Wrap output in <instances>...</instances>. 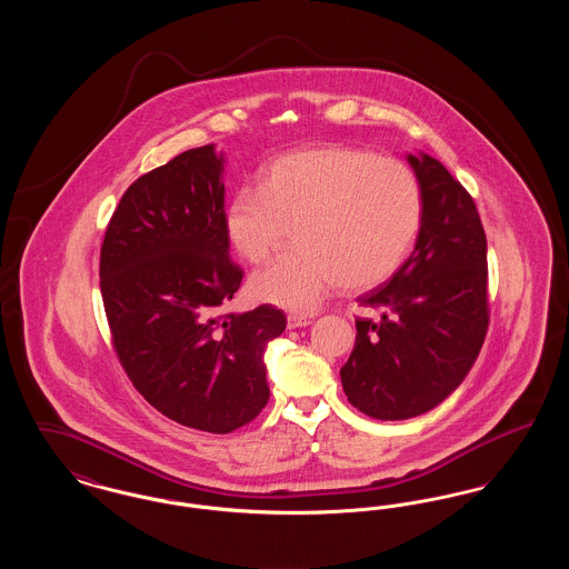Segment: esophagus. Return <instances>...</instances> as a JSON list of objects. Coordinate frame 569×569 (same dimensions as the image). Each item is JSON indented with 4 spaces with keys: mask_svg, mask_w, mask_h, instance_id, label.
Listing matches in <instances>:
<instances>
[{
    "mask_svg": "<svg viewBox=\"0 0 569 569\" xmlns=\"http://www.w3.org/2000/svg\"><path fill=\"white\" fill-rule=\"evenodd\" d=\"M309 325H311V320L305 318V316H297V313L288 316V328H305V326Z\"/></svg>",
    "mask_w": 569,
    "mask_h": 569,
    "instance_id": "1",
    "label": "esophagus"
}]
</instances>
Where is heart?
I'll return each mask as SVG.
<instances>
[{
	"label": "heart",
	"instance_id": "b5f03b06",
	"mask_svg": "<svg viewBox=\"0 0 569 569\" xmlns=\"http://www.w3.org/2000/svg\"><path fill=\"white\" fill-rule=\"evenodd\" d=\"M422 221V191L406 163L356 147H311L279 156L260 188H241L221 223L234 251L264 262L288 226L297 249L253 272L251 295L288 311H316L330 290H369L390 279Z\"/></svg>",
	"mask_w": 569,
	"mask_h": 569
}]
</instances>
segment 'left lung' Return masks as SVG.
I'll use <instances>...</instances> for the list:
<instances>
[{
	"instance_id": "obj_1",
	"label": "left lung",
	"mask_w": 569,
	"mask_h": 569,
	"mask_svg": "<svg viewBox=\"0 0 569 569\" xmlns=\"http://www.w3.org/2000/svg\"><path fill=\"white\" fill-rule=\"evenodd\" d=\"M407 162L422 191L418 239L399 271L358 297L379 320H356L341 367L348 401L378 420H407L448 399L488 328L487 234L473 198L431 156Z\"/></svg>"
}]
</instances>
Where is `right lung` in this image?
Segmentation results:
<instances>
[{
    "mask_svg": "<svg viewBox=\"0 0 569 569\" xmlns=\"http://www.w3.org/2000/svg\"><path fill=\"white\" fill-rule=\"evenodd\" d=\"M223 162L204 144L136 179L100 251L104 311L128 378L170 420L217 435L267 406L264 352L286 330L271 305L219 316L243 279L221 223Z\"/></svg>",
    "mask_w": 569,
    "mask_h": 569,
    "instance_id": "right-lung-1",
    "label": "right lung"
}]
</instances>
